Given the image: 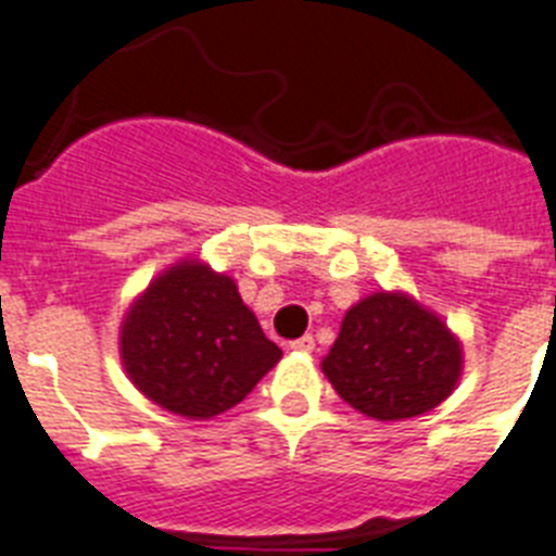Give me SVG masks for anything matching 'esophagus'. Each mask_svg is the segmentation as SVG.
<instances>
[{
	"label": "esophagus",
	"instance_id": "34e87169",
	"mask_svg": "<svg viewBox=\"0 0 556 556\" xmlns=\"http://www.w3.org/2000/svg\"><path fill=\"white\" fill-rule=\"evenodd\" d=\"M314 348H316V342H314V336H311V333L300 336V339H293V342H291V350H296V353H311Z\"/></svg>",
	"mask_w": 556,
	"mask_h": 556
}]
</instances>
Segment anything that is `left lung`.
Here are the masks:
<instances>
[{
    "instance_id": "obj_1",
    "label": "left lung",
    "mask_w": 556,
    "mask_h": 556,
    "mask_svg": "<svg viewBox=\"0 0 556 556\" xmlns=\"http://www.w3.org/2000/svg\"><path fill=\"white\" fill-rule=\"evenodd\" d=\"M321 370L353 409L376 421H401L450 399L464 350L413 296L381 291L344 314Z\"/></svg>"
}]
</instances>
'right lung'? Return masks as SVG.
<instances>
[{
	"mask_svg": "<svg viewBox=\"0 0 556 556\" xmlns=\"http://www.w3.org/2000/svg\"><path fill=\"white\" fill-rule=\"evenodd\" d=\"M279 358L235 279L198 260L163 270L121 325V362L132 384L186 418L240 404Z\"/></svg>",
	"mask_w": 556,
	"mask_h": 556,
	"instance_id": "right-lung-1",
	"label": "right lung"
}]
</instances>
